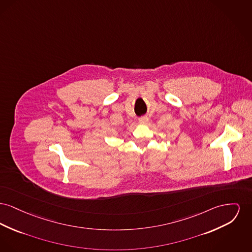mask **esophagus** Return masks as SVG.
Wrapping results in <instances>:
<instances>
[{
    "label": "esophagus",
    "instance_id": "esophagus-1",
    "mask_svg": "<svg viewBox=\"0 0 252 252\" xmlns=\"http://www.w3.org/2000/svg\"><path fill=\"white\" fill-rule=\"evenodd\" d=\"M148 121V118L147 116H143V117H140V118H139V122L142 123V124H145V123H147Z\"/></svg>",
    "mask_w": 252,
    "mask_h": 252
}]
</instances>
